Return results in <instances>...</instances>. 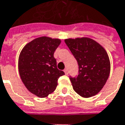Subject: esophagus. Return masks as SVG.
Here are the masks:
<instances>
[{
	"label": "esophagus",
	"mask_w": 125,
	"mask_h": 125,
	"mask_svg": "<svg viewBox=\"0 0 125 125\" xmlns=\"http://www.w3.org/2000/svg\"><path fill=\"white\" fill-rule=\"evenodd\" d=\"M63 71H64V72H65V74H68V69L67 68L64 69V70H63Z\"/></svg>",
	"instance_id": "34e87169"
}]
</instances>
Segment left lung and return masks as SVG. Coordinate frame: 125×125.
I'll use <instances>...</instances> for the list:
<instances>
[{"label": "left lung", "instance_id": "left-lung-1", "mask_svg": "<svg viewBox=\"0 0 125 125\" xmlns=\"http://www.w3.org/2000/svg\"><path fill=\"white\" fill-rule=\"evenodd\" d=\"M65 42L78 65V76H70L74 90L83 97L97 94L110 75V62L107 52L89 38H68Z\"/></svg>", "mask_w": 125, "mask_h": 125}]
</instances>
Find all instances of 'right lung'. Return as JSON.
Wrapping results in <instances>:
<instances>
[{
	"mask_svg": "<svg viewBox=\"0 0 125 125\" xmlns=\"http://www.w3.org/2000/svg\"><path fill=\"white\" fill-rule=\"evenodd\" d=\"M61 43L57 38L42 36L26 44L20 53L18 68L28 91L40 97L53 93L58 78L65 73L57 69L55 51Z\"/></svg>",
	"mask_w": 125,
	"mask_h": 125,
	"instance_id": "right-lung-1",
	"label": "right lung"
}]
</instances>
